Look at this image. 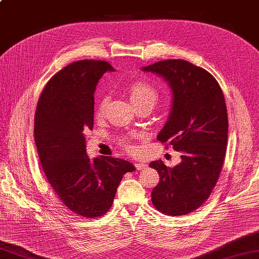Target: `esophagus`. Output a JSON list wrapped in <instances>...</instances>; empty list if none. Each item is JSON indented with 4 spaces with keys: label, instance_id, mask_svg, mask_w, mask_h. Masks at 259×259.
Listing matches in <instances>:
<instances>
[{
    "label": "esophagus",
    "instance_id": "34e87169",
    "mask_svg": "<svg viewBox=\"0 0 259 259\" xmlns=\"http://www.w3.org/2000/svg\"><path fill=\"white\" fill-rule=\"evenodd\" d=\"M135 167L137 170H141V169H145L147 167L146 163H143V161H139V163H135Z\"/></svg>",
    "mask_w": 259,
    "mask_h": 259
}]
</instances>
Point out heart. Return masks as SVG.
<instances>
[{
    "instance_id": "b5f03b06",
    "label": "heart",
    "mask_w": 259,
    "mask_h": 259,
    "mask_svg": "<svg viewBox=\"0 0 259 259\" xmlns=\"http://www.w3.org/2000/svg\"><path fill=\"white\" fill-rule=\"evenodd\" d=\"M128 93L130 96L131 103L134 105L141 103H149L154 106L159 98L157 89L153 84L146 82V80H135V82H133L128 86ZM106 103H108V98H106V96H102L98 106H96V113H98V115H102L104 113ZM121 145L126 147V148H130V145L125 139L121 140Z\"/></svg>"
}]
</instances>
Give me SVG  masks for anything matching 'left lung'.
Instances as JSON below:
<instances>
[{
	"mask_svg": "<svg viewBox=\"0 0 259 259\" xmlns=\"http://www.w3.org/2000/svg\"><path fill=\"white\" fill-rule=\"evenodd\" d=\"M141 69L161 76L170 86L169 118L157 139L182 154L181 164L173 168L161 160L149 164L159 174L151 201L167 215H185L207 200L224 165L228 141L225 96L207 70L183 59L161 60Z\"/></svg>",
	"mask_w": 259,
	"mask_h": 259,
	"instance_id": "left-lung-1",
	"label": "left lung"
}]
</instances>
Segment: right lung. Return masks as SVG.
Wrapping results in <instances>:
<instances>
[{"label":"right lung","instance_id":"add662e5","mask_svg":"<svg viewBox=\"0 0 259 259\" xmlns=\"http://www.w3.org/2000/svg\"><path fill=\"white\" fill-rule=\"evenodd\" d=\"M113 67L104 60H78L56 73L44 89L34 118L40 163L59 200L89 219L111 209L128 160L86 155L84 131L93 128L94 93L99 79Z\"/></svg>","mask_w":259,"mask_h":259}]
</instances>
